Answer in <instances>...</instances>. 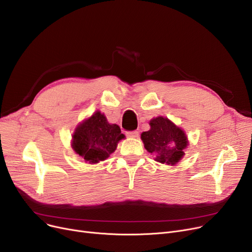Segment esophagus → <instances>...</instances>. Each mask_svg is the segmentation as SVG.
<instances>
[{"label":"esophagus","mask_w":252,"mask_h":252,"mask_svg":"<svg viewBox=\"0 0 252 252\" xmlns=\"http://www.w3.org/2000/svg\"><path fill=\"white\" fill-rule=\"evenodd\" d=\"M126 136L129 138H138L139 137V131L133 130V131H127Z\"/></svg>","instance_id":"esophagus-1"}]
</instances>
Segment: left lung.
<instances>
[{
  "mask_svg": "<svg viewBox=\"0 0 252 252\" xmlns=\"http://www.w3.org/2000/svg\"><path fill=\"white\" fill-rule=\"evenodd\" d=\"M150 129L143 131L141 140L144 147L155 156V161L167 165L177 164L189 146L185 131L167 117L157 116L149 122Z\"/></svg>",
  "mask_w": 252,
  "mask_h": 252,
  "instance_id": "8db88e82",
  "label": "left lung"
}]
</instances>
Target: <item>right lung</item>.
Returning a JSON list of instances; mask_svg holds the SVG:
<instances>
[{"mask_svg": "<svg viewBox=\"0 0 252 252\" xmlns=\"http://www.w3.org/2000/svg\"><path fill=\"white\" fill-rule=\"evenodd\" d=\"M125 138L121 127L109 124L105 114L98 110L76 126L71 148L85 161L95 164L107 159L116 150L118 142Z\"/></svg>", "mask_w": 252, "mask_h": 252, "instance_id": "obj_1", "label": "right lung"}]
</instances>
